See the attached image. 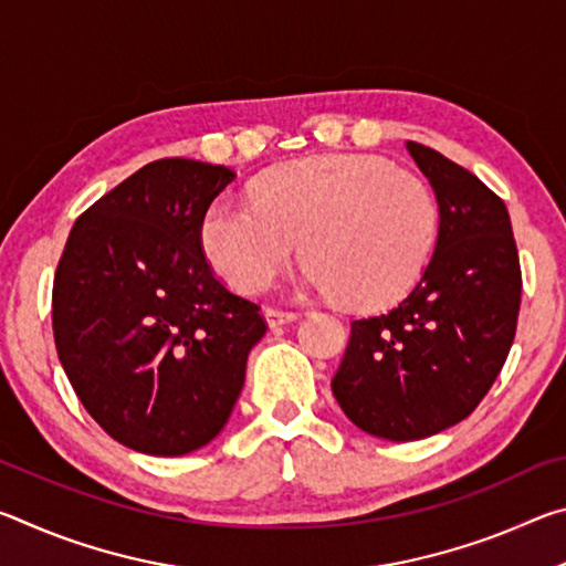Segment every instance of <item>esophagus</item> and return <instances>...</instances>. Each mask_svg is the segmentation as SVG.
<instances>
[{
  "label": "esophagus",
  "mask_w": 566,
  "mask_h": 566,
  "mask_svg": "<svg viewBox=\"0 0 566 566\" xmlns=\"http://www.w3.org/2000/svg\"><path fill=\"white\" fill-rule=\"evenodd\" d=\"M300 314L296 312H286V310H274V306H266L264 310V319L270 327H282L286 322H294Z\"/></svg>",
  "instance_id": "34e87169"
}]
</instances>
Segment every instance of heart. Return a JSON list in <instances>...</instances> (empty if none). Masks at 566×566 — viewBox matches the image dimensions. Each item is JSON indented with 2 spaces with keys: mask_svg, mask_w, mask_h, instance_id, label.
<instances>
[{
  "mask_svg": "<svg viewBox=\"0 0 566 566\" xmlns=\"http://www.w3.org/2000/svg\"><path fill=\"white\" fill-rule=\"evenodd\" d=\"M437 232L439 207L424 179L379 157L317 155L266 171L254 199H217L202 244L234 290L256 292L300 239L306 290L379 306L419 280Z\"/></svg>",
  "mask_w": 566,
  "mask_h": 566,
  "instance_id": "heart-1",
  "label": "heart"
}]
</instances>
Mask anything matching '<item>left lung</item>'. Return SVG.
<instances>
[{
    "label": "left lung",
    "mask_w": 566,
    "mask_h": 566,
    "mask_svg": "<svg viewBox=\"0 0 566 566\" xmlns=\"http://www.w3.org/2000/svg\"><path fill=\"white\" fill-rule=\"evenodd\" d=\"M434 189V252L405 300L354 319L332 391L352 424L415 442L467 419L512 349L522 272L510 212L472 171L407 142Z\"/></svg>",
    "instance_id": "8db88e82"
}]
</instances>
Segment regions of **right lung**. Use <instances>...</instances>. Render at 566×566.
Listing matches in <instances>:
<instances>
[{
    "label": "right lung",
    "instance_id": "add662e5",
    "mask_svg": "<svg viewBox=\"0 0 566 566\" xmlns=\"http://www.w3.org/2000/svg\"><path fill=\"white\" fill-rule=\"evenodd\" d=\"M234 177L197 159L151 161L66 239L56 354L92 419L134 452L181 457L212 442L266 332L260 306L229 292L202 252L207 209Z\"/></svg>",
    "mask_w": 566,
    "mask_h": 566
}]
</instances>
